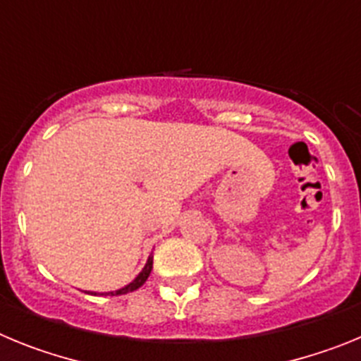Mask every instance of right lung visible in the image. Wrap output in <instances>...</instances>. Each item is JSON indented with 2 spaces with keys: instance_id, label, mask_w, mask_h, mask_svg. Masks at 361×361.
Segmentation results:
<instances>
[{
  "instance_id": "obj_1",
  "label": "right lung",
  "mask_w": 361,
  "mask_h": 361,
  "mask_svg": "<svg viewBox=\"0 0 361 361\" xmlns=\"http://www.w3.org/2000/svg\"><path fill=\"white\" fill-rule=\"evenodd\" d=\"M152 267H153V255L152 257H148V262H146V266L142 267V271L139 273V275L135 276V279L132 280V282L128 283V286H124V288L117 289V291H110V293H94L92 291V295H110V296H117V295H126V293H132L135 291V289H139L142 286V283L148 280L149 273H152Z\"/></svg>"
}]
</instances>
